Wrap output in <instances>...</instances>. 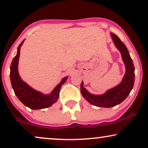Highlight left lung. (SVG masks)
Masks as SVG:
<instances>
[{"mask_svg": "<svg viewBox=\"0 0 148 148\" xmlns=\"http://www.w3.org/2000/svg\"><path fill=\"white\" fill-rule=\"evenodd\" d=\"M111 37L114 45L120 51L126 67L123 81L118 86L107 91L104 94L94 95L90 94L81 84V92L85 99L91 104L102 108H110L121 104L125 100L132 90L135 82V67L133 60L126 46L115 34L111 33Z\"/></svg>", "mask_w": 148, "mask_h": 148, "instance_id": "8db88e82", "label": "left lung"}]
</instances>
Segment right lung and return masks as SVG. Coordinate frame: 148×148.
<instances>
[{
	"label": "right lung",
	"instance_id": "1",
	"mask_svg": "<svg viewBox=\"0 0 148 148\" xmlns=\"http://www.w3.org/2000/svg\"><path fill=\"white\" fill-rule=\"evenodd\" d=\"M24 40L19 44L17 49V53L12 60L10 67V79L14 92L18 99L25 105L33 110L46 108L51 106L57 101L59 96L60 89L61 86L65 83L67 77L61 80L55 87L53 91L48 95H44L41 92L34 90L31 87L23 82L20 77L18 73V62L20 55V48Z\"/></svg>",
	"mask_w": 148,
	"mask_h": 148
}]
</instances>
